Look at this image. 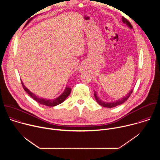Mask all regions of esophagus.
Returning a JSON list of instances; mask_svg holds the SVG:
<instances>
[{
  "instance_id": "esophagus-1",
  "label": "esophagus",
  "mask_w": 160,
  "mask_h": 160,
  "mask_svg": "<svg viewBox=\"0 0 160 160\" xmlns=\"http://www.w3.org/2000/svg\"><path fill=\"white\" fill-rule=\"evenodd\" d=\"M86 70H87V66H86V65H85V64H82V65L80 67V68H79V72H80V73H83V72H85V71H86Z\"/></svg>"
}]
</instances>
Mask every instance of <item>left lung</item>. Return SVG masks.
Here are the masks:
<instances>
[{
    "label": "left lung",
    "mask_w": 160,
    "mask_h": 160,
    "mask_svg": "<svg viewBox=\"0 0 160 160\" xmlns=\"http://www.w3.org/2000/svg\"><path fill=\"white\" fill-rule=\"evenodd\" d=\"M122 21H123V23H125L126 25H127V27H128V28H130V29H132V28H133L131 24L130 23V22H129L127 19H125L124 17H122ZM132 92H133V90L132 89V90L130 91V92H129L125 97H123V98H122L121 99H118V100L115 101H114V102H104V101H102L101 99H100L99 98V97L98 96L97 92H96L95 90H94V97H95V99H96L97 102H98L99 105H101V106H103V107L111 108H114V107H115V106H117L120 105V104H123V102H125L128 99V98L130 97V94L132 93Z\"/></svg>",
    "instance_id": "8db88e82"
}]
</instances>
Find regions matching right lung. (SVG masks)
Wrapping results in <instances>:
<instances>
[{
	"label": "right lung",
	"instance_id": "right-lung-1",
	"mask_svg": "<svg viewBox=\"0 0 160 160\" xmlns=\"http://www.w3.org/2000/svg\"><path fill=\"white\" fill-rule=\"evenodd\" d=\"M31 20H32V19H30V21ZM30 21H28L27 22V23L26 24V26L27 25V24ZM21 83H22V87H23L24 90L29 94V96H31L35 101H36L39 104H43V105H45V106H56L62 103V102H64L66 100V99L68 96H69V95L71 93V90H72L71 88L66 87V88H65V89L64 90V92L59 97H58V98H55L54 99H47L41 98L38 97L35 94L32 92L29 89H28L27 88V87L25 86L24 83H22V81H21Z\"/></svg>",
	"mask_w": 160,
	"mask_h": 160
}]
</instances>
